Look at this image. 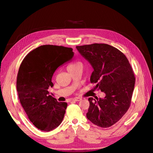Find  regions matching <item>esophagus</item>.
Segmentation results:
<instances>
[{"instance_id": "34e87169", "label": "esophagus", "mask_w": 153, "mask_h": 153, "mask_svg": "<svg viewBox=\"0 0 153 153\" xmlns=\"http://www.w3.org/2000/svg\"><path fill=\"white\" fill-rule=\"evenodd\" d=\"M80 100H82V99L80 98H75L72 100V101H79Z\"/></svg>"}]
</instances>
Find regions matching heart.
<instances>
[{"label":"heart","mask_w":153,"mask_h":153,"mask_svg":"<svg viewBox=\"0 0 153 153\" xmlns=\"http://www.w3.org/2000/svg\"><path fill=\"white\" fill-rule=\"evenodd\" d=\"M79 65H82V63H81L80 62H75V63H74V64H70V65H69V66H68V69H70V68H75V67H76V66H79Z\"/></svg>","instance_id":"heart-1"}]
</instances>
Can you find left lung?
I'll list each match as a JSON object with an SVG mask.
<instances>
[{
	"instance_id": "obj_1",
	"label": "left lung",
	"mask_w": 153,
	"mask_h": 153,
	"mask_svg": "<svg viewBox=\"0 0 153 153\" xmlns=\"http://www.w3.org/2000/svg\"><path fill=\"white\" fill-rule=\"evenodd\" d=\"M78 52L93 68L90 81L105 92L104 98H89L87 118L101 128L112 126L127 112L135 87V78L126 57L107 44L77 46Z\"/></svg>"
}]
</instances>
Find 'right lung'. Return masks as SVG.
Here are the masks:
<instances>
[{
	"mask_svg": "<svg viewBox=\"0 0 153 153\" xmlns=\"http://www.w3.org/2000/svg\"><path fill=\"white\" fill-rule=\"evenodd\" d=\"M74 56L71 48L42 45L27 54L18 70L16 89L30 121L41 131H50L62 123L68 104L49 95L55 70Z\"/></svg>",
	"mask_w": 153,
	"mask_h": 153,
	"instance_id": "1",
	"label": "right lung"
}]
</instances>
